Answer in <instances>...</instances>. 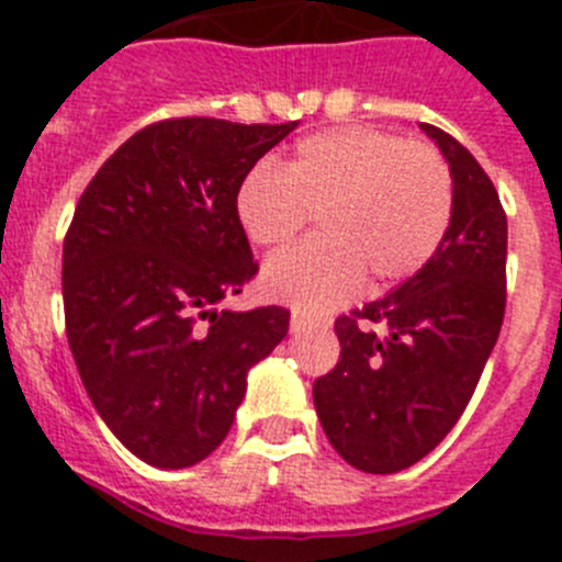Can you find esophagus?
Masks as SVG:
<instances>
[{"mask_svg":"<svg viewBox=\"0 0 562 562\" xmlns=\"http://www.w3.org/2000/svg\"><path fill=\"white\" fill-rule=\"evenodd\" d=\"M312 324H315V321H312V317H306L304 312H292V317H290V329L295 331H306V329H312Z\"/></svg>","mask_w":562,"mask_h":562,"instance_id":"obj_1","label":"esophagus"}]
</instances>
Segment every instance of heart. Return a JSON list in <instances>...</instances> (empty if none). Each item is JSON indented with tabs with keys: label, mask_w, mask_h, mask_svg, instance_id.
I'll return each mask as SVG.
<instances>
[{
	"label": "heart",
	"mask_w": 562,
	"mask_h": 562,
	"mask_svg": "<svg viewBox=\"0 0 562 562\" xmlns=\"http://www.w3.org/2000/svg\"><path fill=\"white\" fill-rule=\"evenodd\" d=\"M238 222L261 247H284L324 213V238L270 258L261 286L297 310H329L360 290L416 276L448 236L453 173L436 148L376 128H329L295 146L284 171L252 168Z\"/></svg>",
	"instance_id": "heart-1"
}]
</instances>
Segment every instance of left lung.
I'll return each mask as SVG.
<instances>
[{
    "mask_svg": "<svg viewBox=\"0 0 562 562\" xmlns=\"http://www.w3.org/2000/svg\"><path fill=\"white\" fill-rule=\"evenodd\" d=\"M453 173L448 236L416 276L335 321L340 360L312 385L331 448L362 473L416 464L453 430L498 340L506 213L473 154L419 123Z\"/></svg>",
    "mask_w": 562,
    "mask_h": 562,
    "instance_id": "8db88e82",
    "label": "left lung"
}]
</instances>
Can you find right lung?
Instances as JSON below:
<instances>
[{
    "mask_svg": "<svg viewBox=\"0 0 562 562\" xmlns=\"http://www.w3.org/2000/svg\"><path fill=\"white\" fill-rule=\"evenodd\" d=\"M297 123L171 117L98 168L64 238L67 340L89 400L140 461L182 470L220 448L247 371L290 310H216L258 272L236 193Z\"/></svg>",
    "mask_w": 562,
    "mask_h": 562,
    "instance_id": "right-lung-1",
    "label": "right lung"
}]
</instances>
